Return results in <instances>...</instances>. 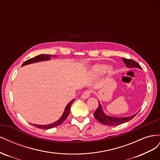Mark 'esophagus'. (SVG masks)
Listing matches in <instances>:
<instances>
[{
	"label": "esophagus",
	"mask_w": 160,
	"mask_h": 160,
	"mask_svg": "<svg viewBox=\"0 0 160 160\" xmlns=\"http://www.w3.org/2000/svg\"><path fill=\"white\" fill-rule=\"evenodd\" d=\"M91 93H92V91L90 90V89H88V90L85 91L84 93H83V95H82V98H83V99L88 98Z\"/></svg>",
	"instance_id": "34e87169"
}]
</instances>
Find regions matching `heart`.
I'll return each instance as SVG.
<instances>
[{"label":"heart","mask_w":160,"mask_h":160,"mask_svg":"<svg viewBox=\"0 0 160 160\" xmlns=\"http://www.w3.org/2000/svg\"><path fill=\"white\" fill-rule=\"evenodd\" d=\"M107 69V67L104 66H99V67H96L94 69V72L96 73H98V72H103Z\"/></svg>","instance_id":"heart-1"}]
</instances>
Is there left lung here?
Masks as SVG:
<instances>
[{
    "mask_svg": "<svg viewBox=\"0 0 160 160\" xmlns=\"http://www.w3.org/2000/svg\"><path fill=\"white\" fill-rule=\"evenodd\" d=\"M123 61L125 62V64L129 68H133V67H135V68H139L142 69L141 66H140L136 61H135L133 59H128L123 58ZM137 115L135 114L133 115L129 116V117L127 118H115V117H110V116L106 115L103 111L102 108L100 103L99 102L98 108H97L96 111L94 112V116L95 119L101 123L109 125V126H115V125H118L120 124H122L123 123H125L128 122V121L132 119L135 115Z\"/></svg>",
    "mask_w": 160,
    "mask_h": 160,
    "instance_id": "left-lung-1",
    "label": "left lung"
}]
</instances>
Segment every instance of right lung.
<instances>
[{
    "instance_id": "1",
    "label": "right lung",
    "mask_w": 160,
    "mask_h": 160,
    "mask_svg": "<svg viewBox=\"0 0 160 160\" xmlns=\"http://www.w3.org/2000/svg\"><path fill=\"white\" fill-rule=\"evenodd\" d=\"M52 55H45V54H42V55H37L35 57L31 58V59H28L27 61H26L25 62H24L22 66H24L25 65H28L30 63H32V62H38V61H46V60H49L50 58L52 57ZM74 99H72L70 103H69V104L66 106V108L65 109V111L62 113L61 118L57 121L56 122L49 124V125H37V124H32L33 126H35L37 128H40V129H51L52 128H55L58 126V125H61L62 122H65V120L67 119V118L68 117V115L70 113V108H71V104L74 102Z\"/></svg>"
}]
</instances>
